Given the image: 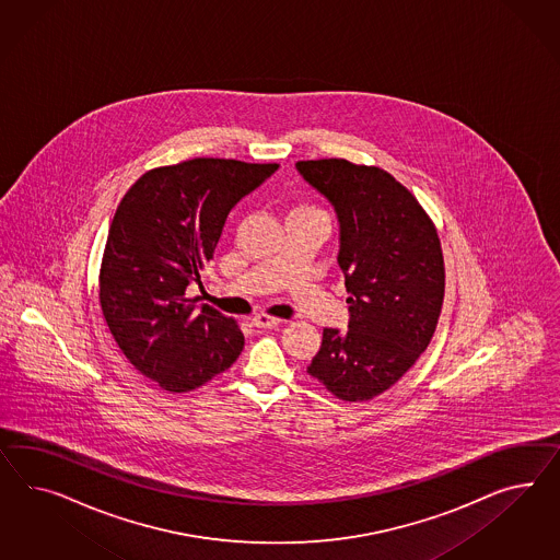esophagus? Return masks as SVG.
<instances>
[{
    "mask_svg": "<svg viewBox=\"0 0 560 560\" xmlns=\"http://www.w3.org/2000/svg\"><path fill=\"white\" fill-rule=\"evenodd\" d=\"M281 324V319L271 318V316H267V314H257L255 318H253V326L255 328H275V326H279Z\"/></svg>",
    "mask_w": 560,
    "mask_h": 560,
    "instance_id": "1",
    "label": "esophagus"
}]
</instances>
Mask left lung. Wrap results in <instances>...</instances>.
<instances>
[{"label": "left lung", "mask_w": 560, "mask_h": 560, "mask_svg": "<svg viewBox=\"0 0 560 560\" xmlns=\"http://www.w3.org/2000/svg\"><path fill=\"white\" fill-rule=\"evenodd\" d=\"M338 220L348 330L324 328L307 373L345 401L404 377L432 340L444 300L439 234L416 197L377 166L345 159L295 163Z\"/></svg>", "instance_id": "1"}]
</instances>
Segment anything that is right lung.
<instances>
[{
  "instance_id": "obj_1",
  "label": "right lung",
  "mask_w": 560,
  "mask_h": 560,
  "mask_svg": "<svg viewBox=\"0 0 560 560\" xmlns=\"http://www.w3.org/2000/svg\"><path fill=\"white\" fill-rule=\"evenodd\" d=\"M277 166L191 159L152 168L121 197L100 272L102 312L126 359L165 392L197 389L244 348L234 319L185 291L201 288L228 213Z\"/></svg>"
}]
</instances>
